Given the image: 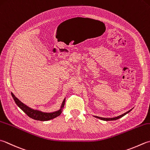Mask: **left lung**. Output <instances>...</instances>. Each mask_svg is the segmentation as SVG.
Segmentation results:
<instances>
[{
  "instance_id": "8db88e82",
  "label": "left lung",
  "mask_w": 150,
  "mask_h": 150,
  "mask_svg": "<svg viewBox=\"0 0 150 150\" xmlns=\"http://www.w3.org/2000/svg\"><path fill=\"white\" fill-rule=\"evenodd\" d=\"M133 108H131V110H129V111H127V112H126L123 114H122V115H120V116H116V117H114V118H102V117H99V116H93L96 117V118H97L100 119L101 120H104V121H112V120H118L120 118H122V117H123V116H124L125 115H126V114H128L129 112H131V111L133 110Z\"/></svg>"
}]
</instances>
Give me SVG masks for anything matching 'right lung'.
Masks as SVG:
<instances>
[{
	"label": "right lung",
	"mask_w": 150,
	"mask_h": 150,
	"mask_svg": "<svg viewBox=\"0 0 150 150\" xmlns=\"http://www.w3.org/2000/svg\"><path fill=\"white\" fill-rule=\"evenodd\" d=\"M11 96H12L14 101L16 102V105L26 114V115L28 116L30 118L32 119L39 120V121H48V120L57 118V116L60 115V114L63 110L66 101V98H64L62 103L61 106L58 110L53 111V112H43L42 110L38 109H33V108L29 107L27 105H26L25 104L23 103V102L21 101L18 98H17L16 96H15L12 92H11Z\"/></svg>",
	"instance_id": "add662e5"
}]
</instances>
